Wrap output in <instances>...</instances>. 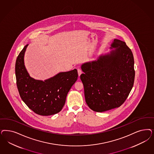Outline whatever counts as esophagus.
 I'll list each match as a JSON object with an SVG mask.
<instances>
[{
  "instance_id": "obj_1",
  "label": "esophagus",
  "mask_w": 154,
  "mask_h": 154,
  "mask_svg": "<svg viewBox=\"0 0 154 154\" xmlns=\"http://www.w3.org/2000/svg\"><path fill=\"white\" fill-rule=\"evenodd\" d=\"M78 75H79V76H80V75L82 74V71L81 70V69H78Z\"/></svg>"
}]
</instances>
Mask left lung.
Returning a JSON list of instances; mask_svg holds the SVG:
<instances>
[{"label": "left lung", "mask_w": 154, "mask_h": 154, "mask_svg": "<svg viewBox=\"0 0 154 154\" xmlns=\"http://www.w3.org/2000/svg\"><path fill=\"white\" fill-rule=\"evenodd\" d=\"M111 50L97 60L81 66L85 99L89 108L103 112L119 108L134 85V57L124 41L114 39Z\"/></svg>", "instance_id": "left-lung-1"}]
</instances>
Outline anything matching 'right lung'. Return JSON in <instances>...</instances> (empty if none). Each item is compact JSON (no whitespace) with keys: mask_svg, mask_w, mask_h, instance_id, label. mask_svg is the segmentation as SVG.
Returning <instances> with one entry per match:
<instances>
[{"mask_svg":"<svg viewBox=\"0 0 154 154\" xmlns=\"http://www.w3.org/2000/svg\"><path fill=\"white\" fill-rule=\"evenodd\" d=\"M28 45L18 55L15 64L16 84L20 97L29 109L36 114L51 116L62 110L67 94L77 80L76 69L60 72L45 80L32 78L24 63V55Z\"/></svg>","mask_w":154,"mask_h":154,"instance_id":"add662e5","label":"right lung"}]
</instances>
